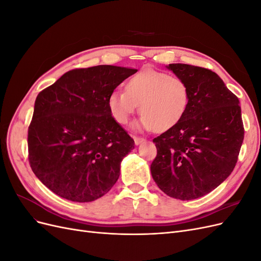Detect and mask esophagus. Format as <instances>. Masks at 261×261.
Listing matches in <instances>:
<instances>
[{
	"label": "esophagus",
	"instance_id": "obj_1",
	"mask_svg": "<svg viewBox=\"0 0 261 261\" xmlns=\"http://www.w3.org/2000/svg\"><path fill=\"white\" fill-rule=\"evenodd\" d=\"M133 138H134V141H135L136 145H140L141 143H144V141L146 140V139L143 138V137H137V136H134Z\"/></svg>",
	"mask_w": 261,
	"mask_h": 261
}]
</instances>
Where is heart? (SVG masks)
I'll list each match as a JSON object with an SVG mask.
<instances>
[{
	"label": "heart",
	"mask_w": 261,
	"mask_h": 261,
	"mask_svg": "<svg viewBox=\"0 0 261 261\" xmlns=\"http://www.w3.org/2000/svg\"><path fill=\"white\" fill-rule=\"evenodd\" d=\"M124 90H114L108 98V107L114 120L126 124L140 105V117L136 127L159 132L177 125L185 116L191 101L187 83L151 68H144L133 75Z\"/></svg>",
	"instance_id": "obj_1"
}]
</instances>
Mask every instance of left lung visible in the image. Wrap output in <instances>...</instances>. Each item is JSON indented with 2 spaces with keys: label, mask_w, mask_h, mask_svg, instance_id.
<instances>
[{
  "label": "left lung",
  "mask_w": 261,
  "mask_h": 261,
  "mask_svg": "<svg viewBox=\"0 0 261 261\" xmlns=\"http://www.w3.org/2000/svg\"><path fill=\"white\" fill-rule=\"evenodd\" d=\"M191 91L187 112L177 125L155 137L151 175L163 193L192 200L227 178L244 139L239 98L210 69L188 64L167 66Z\"/></svg>",
  "instance_id": "left-lung-1"
}]
</instances>
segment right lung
Returning <instances> with one entry per match:
<instances>
[{"mask_svg": "<svg viewBox=\"0 0 261 261\" xmlns=\"http://www.w3.org/2000/svg\"><path fill=\"white\" fill-rule=\"evenodd\" d=\"M137 69L112 65L76 68L39 92L28 128L31 170L54 194L89 202L120 176L134 139L110 113L108 98Z\"/></svg>", "mask_w": 261, "mask_h": 261, "instance_id": "right-lung-1", "label": "right lung"}]
</instances>
